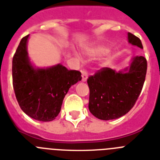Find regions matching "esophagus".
I'll use <instances>...</instances> for the list:
<instances>
[{"label": "esophagus", "instance_id": "esophagus-1", "mask_svg": "<svg viewBox=\"0 0 160 160\" xmlns=\"http://www.w3.org/2000/svg\"><path fill=\"white\" fill-rule=\"evenodd\" d=\"M81 77H82V81L85 82L87 80L88 78V72L86 70H81Z\"/></svg>", "mask_w": 160, "mask_h": 160}]
</instances>
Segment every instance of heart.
Returning <instances> with one entry per match:
<instances>
[{
	"instance_id": "1",
	"label": "heart",
	"mask_w": 160,
	"mask_h": 160,
	"mask_svg": "<svg viewBox=\"0 0 160 160\" xmlns=\"http://www.w3.org/2000/svg\"><path fill=\"white\" fill-rule=\"evenodd\" d=\"M107 48L104 46H93L88 47L85 50V54L89 57H97L102 55L106 52Z\"/></svg>"
}]
</instances>
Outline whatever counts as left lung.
I'll return each mask as SVG.
<instances>
[{
	"label": "left lung",
	"mask_w": 160,
	"mask_h": 160,
	"mask_svg": "<svg viewBox=\"0 0 160 160\" xmlns=\"http://www.w3.org/2000/svg\"><path fill=\"white\" fill-rule=\"evenodd\" d=\"M129 42L143 48L140 39L128 33ZM147 72V60L144 56L133 59L128 72H116L104 67L89 76V109L103 120L118 119L133 108L140 95Z\"/></svg>",
	"instance_id": "left-lung-1"
}]
</instances>
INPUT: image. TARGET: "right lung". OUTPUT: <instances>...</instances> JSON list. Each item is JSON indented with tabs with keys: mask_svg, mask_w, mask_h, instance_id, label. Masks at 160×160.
Segmentation results:
<instances>
[{
	"mask_svg": "<svg viewBox=\"0 0 160 160\" xmlns=\"http://www.w3.org/2000/svg\"><path fill=\"white\" fill-rule=\"evenodd\" d=\"M28 37L29 35L21 39L12 60L15 95L27 115L39 121H51L60 113L70 86L81 80V73L67 70L62 65L35 69L27 55Z\"/></svg>",
	"mask_w": 160,
	"mask_h": 160,
	"instance_id": "right-lung-1",
	"label": "right lung"
}]
</instances>
